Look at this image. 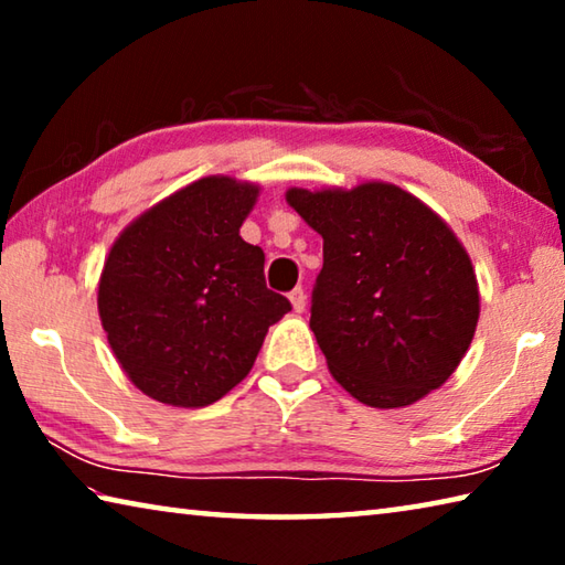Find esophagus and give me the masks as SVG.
Returning <instances> with one entry per match:
<instances>
[{"instance_id":"esophagus-1","label":"esophagus","mask_w":565,"mask_h":565,"mask_svg":"<svg viewBox=\"0 0 565 565\" xmlns=\"http://www.w3.org/2000/svg\"><path fill=\"white\" fill-rule=\"evenodd\" d=\"M289 301H291L296 313H301V311L306 309V291L301 289V286H299V289H294V291L289 294Z\"/></svg>"}]
</instances>
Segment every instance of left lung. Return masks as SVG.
I'll list each match as a JSON object with an SVG mask.
<instances>
[{
    "label": "left lung",
    "mask_w": 565,
    "mask_h": 565,
    "mask_svg": "<svg viewBox=\"0 0 565 565\" xmlns=\"http://www.w3.org/2000/svg\"><path fill=\"white\" fill-rule=\"evenodd\" d=\"M323 238L311 331L331 376L374 408L444 386L471 347L481 299L471 256L434 209L386 181L289 189Z\"/></svg>",
    "instance_id": "obj_1"
}]
</instances>
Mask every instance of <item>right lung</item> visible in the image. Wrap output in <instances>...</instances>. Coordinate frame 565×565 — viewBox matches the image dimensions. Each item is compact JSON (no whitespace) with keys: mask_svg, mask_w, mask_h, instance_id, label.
Masks as SVG:
<instances>
[{"mask_svg":"<svg viewBox=\"0 0 565 565\" xmlns=\"http://www.w3.org/2000/svg\"><path fill=\"white\" fill-rule=\"evenodd\" d=\"M259 184L204 177L124 228L99 276V319L141 394L202 408L252 371L291 303L266 289L264 252L238 236Z\"/></svg>","mask_w":565,"mask_h":565,"instance_id":"right-lung-1","label":"right lung"}]
</instances>
